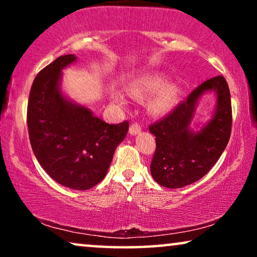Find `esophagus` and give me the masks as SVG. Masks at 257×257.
Wrapping results in <instances>:
<instances>
[{"mask_svg": "<svg viewBox=\"0 0 257 257\" xmlns=\"http://www.w3.org/2000/svg\"><path fill=\"white\" fill-rule=\"evenodd\" d=\"M140 131H142V127H140V125L137 124V122L130 126V135L131 136L138 135V133H140Z\"/></svg>", "mask_w": 257, "mask_h": 257, "instance_id": "1", "label": "esophagus"}]
</instances>
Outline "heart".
<instances>
[{
  "label": "heart",
  "mask_w": 257,
  "mask_h": 257,
  "mask_svg": "<svg viewBox=\"0 0 257 257\" xmlns=\"http://www.w3.org/2000/svg\"><path fill=\"white\" fill-rule=\"evenodd\" d=\"M167 77L165 75H160V73L143 77L133 87L132 93L136 97H144L159 91L156 94V97L150 101L149 108L151 113L156 115L168 113L178 104L181 94V89L177 84H167ZM114 100L120 105L125 104L124 98L119 96V94H115Z\"/></svg>",
  "instance_id": "obj_1"
}]
</instances>
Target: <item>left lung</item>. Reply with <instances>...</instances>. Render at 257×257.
<instances>
[{"label": "left lung", "mask_w": 257, "mask_h": 257, "mask_svg": "<svg viewBox=\"0 0 257 257\" xmlns=\"http://www.w3.org/2000/svg\"><path fill=\"white\" fill-rule=\"evenodd\" d=\"M212 90L217 94L212 119L200 132H193L190 125L198 99ZM149 130L156 137L151 174L158 184L181 188L200 180L216 164L230 138V92L224 77L216 76L200 84Z\"/></svg>", "instance_id": "left-lung-1"}]
</instances>
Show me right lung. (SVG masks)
I'll use <instances>...</instances> for the list:
<instances>
[{
  "label": "right lung",
  "mask_w": 257,
  "mask_h": 257,
  "mask_svg": "<svg viewBox=\"0 0 257 257\" xmlns=\"http://www.w3.org/2000/svg\"><path fill=\"white\" fill-rule=\"evenodd\" d=\"M75 55L55 59L34 79L28 101V131L42 168L58 184L85 191L103 180L128 121L107 124L62 93V70Z\"/></svg>",
  "instance_id": "obj_1"
}]
</instances>
